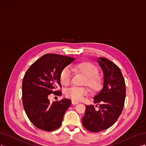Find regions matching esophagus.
Listing matches in <instances>:
<instances>
[{
    "label": "esophagus",
    "mask_w": 146,
    "mask_h": 146,
    "mask_svg": "<svg viewBox=\"0 0 146 146\" xmlns=\"http://www.w3.org/2000/svg\"><path fill=\"white\" fill-rule=\"evenodd\" d=\"M72 104H73V105H76V104H78L79 102H78V101H76V100H72Z\"/></svg>",
    "instance_id": "34e87169"
}]
</instances>
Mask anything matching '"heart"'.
Wrapping results in <instances>:
<instances>
[{
	"label": "heart",
	"mask_w": 146,
	"mask_h": 146,
	"mask_svg": "<svg viewBox=\"0 0 146 146\" xmlns=\"http://www.w3.org/2000/svg\"><path fill=\"white\" fill-rule=\"evenodd\" d=\"M74 70L85 76L83 85H88L94 92H99L103 88L104 82L102 78L98 73L99 70L94 64L90 62H82L73 66ZM60 81L63 86H68L72 80V73L68 67L63 68L60 73ZM89 88L86 86H73L66 89L65 96L68 98L74 100H81L84 96L89 94Z\"/></svg>",
	"instance_id": "obj_1"
}]
</instances>
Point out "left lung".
<instances>
[{
    "label": "left lung",
    "mask_w": 146,
    "mask_h": 146,
    "mask_svg": "<svg viewBox=\"0 0 146 146\" xmlns=\"http://www.w3.org/2000/svg\"><path fill=\"white\" fill-rule=\"evenodd\" d=\"M98 62L104 72V87L94 97V106H86L82 123L91 132L97 133L110 128L117 120L124 107L126 86L119 67L109 60L100 57Z\"/></svg>",
    "instance_id": "left-lung-1"
}]
</instances>
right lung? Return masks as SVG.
<instances>
[{"mask_svg":"<svg viewBox=\"0 0 146 146\" xmlns=\"http://www.w3.org/2000/svg\"><path fill=\"white\" fill-rule=\"evenodd\" d=\"M75 58L55 54H47L35 62L28 69L22 83V101L25 111L37 128L52 131L61 126L66 110L72 101L63 99L52 104L48 96H61L56 89L59 85L60 73Z\"/></svg>","mask_w":146,"mask_h":146,"instance_id":"add662e5","label":"right lung"}]
</instances>
